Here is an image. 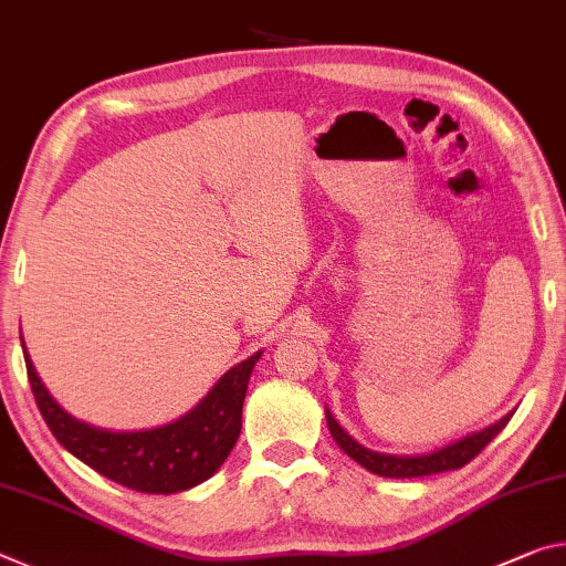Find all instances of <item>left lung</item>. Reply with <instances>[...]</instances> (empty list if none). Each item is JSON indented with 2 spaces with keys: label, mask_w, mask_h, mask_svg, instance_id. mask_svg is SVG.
<instances>
[{
  "label": "left lung",
  "mask_w": 566,
  "mask_h": 566,
  "mask_svg": "<svg viewBox=\"0 0 566 566\" xmlns=\"http://www.w3.org/2000/svg\"><path fill=\"white\" fill-rule=\"evenodd\" d=\"M512 413H506L499 421L489 423L486 429L471 431L467 437L451 441L441 449H433L426 453H403V457L401 453H381V451L366 449L364 443H358L350 433L344 431V426L333 419V413L328 409H326V421H328L331 437L338 443L340 451L348 453L350 459L358 461V464L368 469L370 474L386 476V479H413V476L441 474V471H453L469 464V461L474 459L476 453L504 429L509 419H512Z\"/></svg>",
  "instance_id": "1"
}]
</instances>
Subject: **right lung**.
I'll return each instance as SVG.
<instances>
[{
    "label": "right lung",
    "instance_id": "add662e5",
    "mask_svg": "<svg viewBox=\"0 0 566 566\" xmlns=\"http://www.w3.org/2000/svg\"><path fill=\"white\" fill-rule=\"evenodd\" d=\"M24 348V338H22ZM263 350L226 370L218 384L170 423L140 431L99 429L54 401L24 348L30 386L42 419L64 449L97 474L143 494H178L208 481L233 451L243 426L250 374Z\"/></svg>",
    "mask_w": 566,
    "mask_h": 566
}]
</instances>
